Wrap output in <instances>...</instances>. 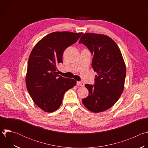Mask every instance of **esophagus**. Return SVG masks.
Returning <instances> with one entry per match:
<instances>
[{"label": "esophagus", "mask_w": 148, "mask_h": 148, "mask_svg": "<svg viewBox=\"0 0 148 148\" xmlns=\"http://www.w3.org/2000/svg\"><path fill=\"white\" fill-rule=\"evenodd\" d=\"M77 86H84V84L81 81H77Z\"/></svg>", "instance_id": "1"}]
</instances>
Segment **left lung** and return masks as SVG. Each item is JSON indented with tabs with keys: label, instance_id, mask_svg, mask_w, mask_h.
I'll return each mask as SVG.
<instances>
[{
	"label": "left lung",
	"instance_id": "1",
	"mask_svg": "<svg viewBox=\"0 0 148 148\" xmlns=\"http://www.w3.org/2000/svg\"><path fill=\"white\" fill-rule=\"evenodd\" d=\"M78 43L93 54L92 67L97 73L94 86L85 85L89 94L82 103L92 112L105 111L117 102L124 89L126 66L122 55L115 42L104 34L84 33Z\"/></svg>",
	"mask_w": 148,
	"mask_h": 148
}]
</instances>
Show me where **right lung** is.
<instances>
[{"label": "right lung", "instance_id": "obj_1", "mask_svg": "<svg viewBox=\"0 0 148 148\" xmlns=\"http://www.w3.org/2000/svg\"><path fill=\"white\" fill-rule=\"evenodd\" d=\"M82 33L55 32L41 38L33 49L26 75L27 91L33 102L46 112L56 111L65 92L77 81L57 74L64 50L79 39Z\"/></svg>", "mask_w": 148, "mask_h": 148}]
</instances>
